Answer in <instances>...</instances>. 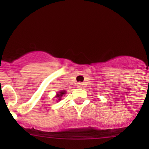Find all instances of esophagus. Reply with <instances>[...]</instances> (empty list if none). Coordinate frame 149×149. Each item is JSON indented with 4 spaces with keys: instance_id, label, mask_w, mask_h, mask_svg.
Instances as JSON below:
<instances>
[{
    "instance_id": "34e87169",
    "label": "esophagus",
    "mask_w": 149,
    "mask_h": 149,
    "mask_svg": "<svg viewBox=\"0 0 149 149\" xmlns=\"http://www.w3.org/2000/svg\"><path fill=\"white\" fill-rule=\"evenodd\" d=\"M83 86H84V84H83L82 83H78V84H77V88H82Z\"/></svg>"
}]
</instances>
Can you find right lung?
I'll return each mask as SVG.
<instances>
[{"mask_svg":"<svg viewBox=\"0 0 149 149\" xmlns=\"http://www.w3.org/2000/svg\"><path fill=\"white\" fill-rule=\"evenodd\" d=\"M65 91H64V90L60 91V93H57V95H56V98H57V99L60 101V100H61L62 96H63V95H65Z\"/></svg>","mask_w":149,"mask_h":149,"instance_id":"add662e5","label":"right lung"}]
</instances>
